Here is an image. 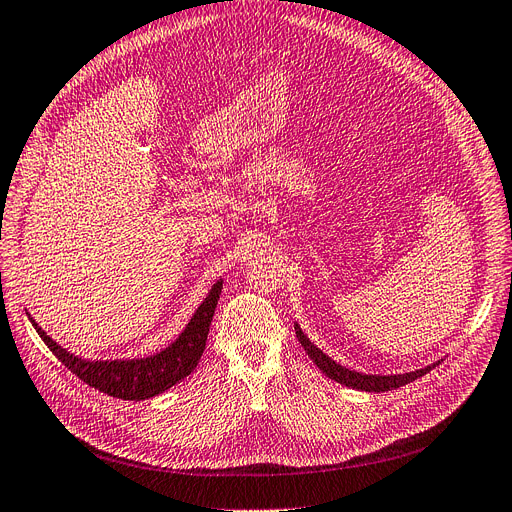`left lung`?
Here are the masks:
<instances>
[{"mask_svg":"<svg viewBox=\"0 0 512 512\" xmlns=\"http://www.w3.org/2000/svg\"><path fill=\"white\" fill-rule=\"evenodd\" d=\"M296 337L300 339L302 348L314 360L316 367H319L329 379H335L337 383H344V385L354 387V389H364V392H389V389L402 387V385H406L410 381L423 377L425 373H429L431 369L437 367V364H440V362H435V364H431V367H425V369L415 371V373H406V375H362V373H356V371H350V369L342 367V364H337L327 354H323L302 333V329L298 325H296Z\"/></svg>","mask_w":512,"mask_h":512,"instance_id":"8db88e82","label":"left lung"}]
</instances>
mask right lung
<instances>
[{
	"mask_svg": "<svg viewBox=\"0 0 512 512\" xmlns=\"http://www.w3.org/2000/svg\"><path fill=\"white\" fill-rule=\"evenodd\" d=\"M221 289H223V281H218L210 289L208 298L196 310V314H193L191 323L179 335V339L173 346H168L164 352L156 356L139 358V360L91 362V360L79 358L75 354L66 352L62 346H58L33 319L31 323L41 335L45 346L50 348L64 367L70 369V373H75L81 381H85L95 389H100V392L112 398L145 400V398L162 394L164 389L173 387L198 367V362L206 350L208 329L212 323L218 296H221Z\"/></svg>",
	"mask_w": 512,
	"mask_h": 512,
	"instance_id": "obj_1",
	"label": "right lung"
}]
</instances>
